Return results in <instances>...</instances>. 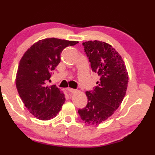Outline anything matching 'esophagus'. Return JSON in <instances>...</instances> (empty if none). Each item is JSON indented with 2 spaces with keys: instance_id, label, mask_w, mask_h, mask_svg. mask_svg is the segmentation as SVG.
<instances>
[{
  "instance_id": "esophagus-1",
  "label": "esophagus",
  "mask_w": 155,
  "mask_h": 155,
  "mask_svg": "<svg viewBox=\"0 0 155 155\" xmlns=\"http://www.w3.org/2000/svg\"><path fill=\"white\" fill-rule=\"evenodd\" d=\"M67 91H68V92H69L70 93H75L76 91H77L76 89H73V88H67Z\"/></svg>"
}]
</instances>
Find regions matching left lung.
Returning <instances> with one entry per match:
<instances>
[{
	"instance_id": "left-lung-1",
	"label": "left lung",
	"mask_w": 155,
	"mask_h": 155,
	"mask_svg": "<svg viewBox=\"0 0 155 155\" xmlns=\"http://www.w3.org/2000/svg\"><path fill=\"white\" fill-rule=\"evenodd\" d=\"M83 45L92 71L100 81L93 91H86L88 103L78 112L85 123L98 125L112 116L123 101L128 75L123 59L111 45L90 41Z\"/></svg>"
}]
</instances>
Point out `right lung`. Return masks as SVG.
<instances>
[{
	"label": "right lung",
	"mask_w": 155,
	"mask_h": 155,
	"mask_svg": "<svg viewBox=\"0 0 155 155\" xmlns=\"http://www.w3.org/2000/svg\"><path fill=\"white\" fill-rule=\"evenodd\" d=\"M78 43L55 38L43 39L32 45L20 60L15 80L17 89L26 107L37 119L50 120L61 110L64 94L55 85L46 84L60 62L62 51Z\"/></svg>",
	"instance_id": "1"
}]
</instances>
